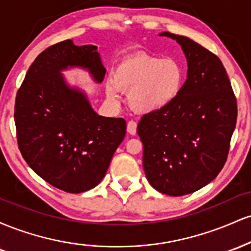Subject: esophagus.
<instances>
[{"label": "esophagus", "mask_w": 251, "mask_h": 251, "mask_svg": "<svg viewBox=\"0 0 251 251\" xmlns=\"http://www.w3.org/2000/svg\"><path fill=\"white\" fill-rule=\"evenodd\" d=\"M127 132L132 135H134L135 133H137V123L133 122V120L128 122L127 123Z\"/></svg>", "instance_id": "34e87169"}]
</instances>
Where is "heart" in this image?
I'll use <instances>...</instances> for the list:
<instances>
[{"label": "heart", "mask_w": 251, "mask_h": 251, "mask_svg": "<svg viewBox=\"0 0 251 251\" xmlns=\"http://www.w3.org/2000/svg\"><path fill=\"white\" fill-rule=\"evenodd\" d=\"M185 81V70L177 57L139 53L122 60L113 80L106 82V96L118 102L120 91L128 92L127 103L138 113H153L177 99Z\"/></svg>", "instance_id": "1"}]
</instances>
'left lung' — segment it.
<instances>
[{
    "label": "left lung",
    "mask_w": 251,
    "mask_h": 251,
    "mask_svg": "<svg viewBox=\"0 0 251 251\" xmlns=\"http://www.w3.org/2000/svg\"><path fill=\"white\" fill-rule=\"evenodd\" d=\"M180 45L188 75L168 107L143 116L137 132L143 166L157 191L184 196L214 180L223 169L237 119V102L223 63L186 36L163 31Z\"/></svg>",
    "instance_id": "obj_1"
}]
</instances>
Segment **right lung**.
I'll return each mask as SVG.
<instances>
[{"label": "right lung", "instance_id": "right-lung-1", "mask_svg": "<svg viewBox=\"0 0 251 251\" xmlns=\"http://www.w3.org/2000/svg\"><path fill=\"white\" fill-rule=\"evenodd\" d=\"M98 47L72 40L45 50L31 63L15 100L17 144L30 169L50 185L80 194L107 171L126 133L123 118L101 117L62 71L80 67L102 82L106 70Z\"/></svg>", "mask_w": 251, "mask_h": 251}]
</instances>
